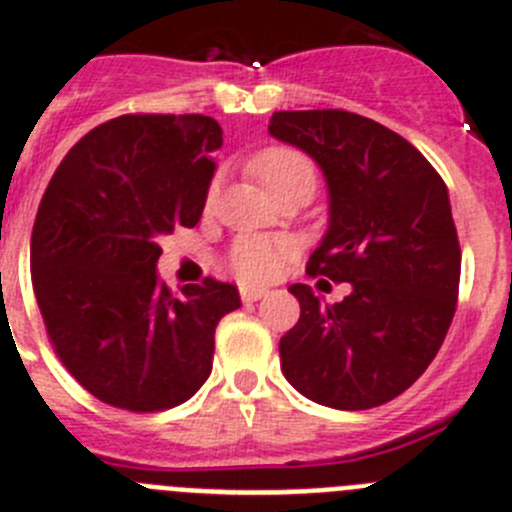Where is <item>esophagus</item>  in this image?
<instances>
[{"label": "esophagus", "mask_w": 512, "mask_h": 512, "mask_svg": "<svg viewBox=\"0 0 512 512\" xmlns=\"http://www.w3.org/2000/svg\"><path fill=\"white\" fill-rule=\"evenodd\" d=\"M261 297H266V289L241 287V299H243V302H259Z\"/></svg>", "instance_id": "1"}]
</instances>
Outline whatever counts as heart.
Masks as SVG:
<instances>
[{
    "instance_id": "obj_1",
    "label": "heart",
    "mask_w": 512,
    "mask_h": 512,
    "mask_svg": "<svg viewBox=\"0 0 512 512\" xmlns=\"http://www.w3.org/2000/svg\"><path fill=\"white\" fill-rule=\"evenodd\" d=\"M253 180L259 182L271 198L279 192H287L292 187L317 185V170L312 159L292 147H269L259 152L248 164ZM215 195V187L210 190V200ZM292 253V243L284 238L271 236H243L228 251V266L233 274L246 284H264L271 281L281 271L284 261Z\"/></svg>"
}]
</instances>
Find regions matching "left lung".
<instances>
[{
    "mask_svg": "<svg viewBox=\"0 0 512 512\" xmlns=\"http://www.w3.org/2000/svg\"><path fill=\"white\" fill-rule=\"evenodd\" d=\"M269 134L327 180L330 225L307 274L350 284L335 304L289 287L302 312L279 342L281 370L330 409L381 406L437 358L457 309L462 251L447 185L414 144L350 111H276Z\"/></svg>",
    "mask_w": 512,
    "mask_h": 512,
    "instance_id": "left-lung-1",
    "label": "left lung"
}]
</instances>
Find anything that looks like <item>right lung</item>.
<instances>
[{
  "label": "right lung",
  "mask_w": 512,
  "mask_h": 512,
  "mask_svg": "<svg viewBox=\"0 0 512 512\" xmlns=\"http://www.w3.org/2000/svg\"><path fill=\"white\" fill-rule=\"evenodd\" d=\"M223 129L203 114H126L88 131L55 170L30 243L37 307L60 363L98 401L172 409L213 370L215 327L241 307L233 284L172 294L159 238L195 228Z\"/></svg>",
  "instance_id": "right-lung-1"
}]
</instances>
